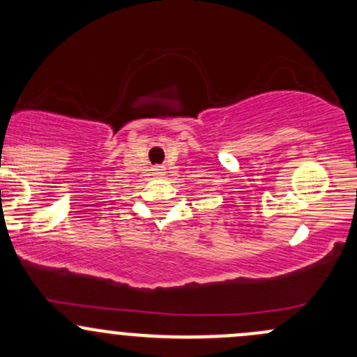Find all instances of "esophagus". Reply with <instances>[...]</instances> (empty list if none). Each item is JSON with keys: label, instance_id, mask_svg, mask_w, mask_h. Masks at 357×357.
<instances>
[{"label": "esophagus", "instance_id": "34e87169", "mask_svg": "<svg viewBox=\"0 0 357 357\" xmlns=\"http://www.w3.org/2000/svg\"><path fill=\"white\" fill-rule=\"evenodd\" d=\"M164 171H166V169H164L162 166H155V167H153V172H155V174H159V176H162Z\"/></svg>", "mask_w": 357, "mask_h": 357}]
</instances>
